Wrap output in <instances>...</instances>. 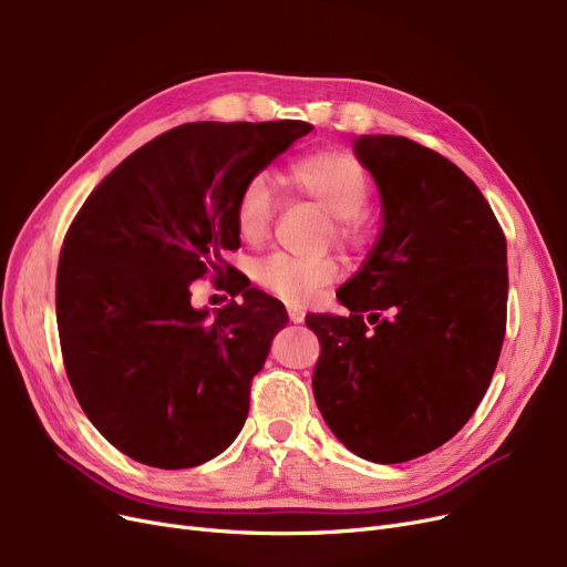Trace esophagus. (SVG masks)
<instances>
[{
    "label": "esophagus",
    "mask_w": 567,
    "mask_h": 567,
    "mask_svg": "<svg viewBox=\"0 0 567 567\" xmlns=\"http://www.w3.org/2000/svg\"><path fill=\"white\" fill-rule=\"evenodd\" d=\"M287 315H289V319H291V322L293 324H301L303 322V319H306V315H303V310L301 308H297V306H287Z\"/></svg>",
    "instance_id": "obj_1"
}]
</instances>
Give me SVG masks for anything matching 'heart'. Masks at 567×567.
Listing matches in <instances>:
<instances>
[{
  "instance_id": "b5f03b06",
  "label": "heart",
  "mask_w": 567,
  "mask_h": 567,
  "mask_svg": "<svg viewBox=\"0 0 567 567\" xmlns=\"http://www.w3.org/2000/svg\"><path fill=\"white\" fill-rule=\"evenodd\" d=\"M287 192L303 196L329 213L327 238L340 248L357 250L371 240L373 217L365 210L373 183L365 164L342 147H322L291 159L280 171ZM274 223V196L264 178H252L238 194L234 206V225L240 240L261 243ZM338 276L331 257L293 259L270 255L255 268L257 285L289 303H303L312 293Z\"/></svg>"
}]
</instances>
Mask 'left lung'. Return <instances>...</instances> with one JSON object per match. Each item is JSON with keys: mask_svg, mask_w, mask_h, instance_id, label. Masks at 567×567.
Returning a JSON list of instances; mask_svg holds the SVG:
<instances>
[{"mask_svg": "<svg viewBox=\"0 0 567 567\" xmlns=\"http://www.w3.org/2000/svg\"><path fill=\"white\" fill-rule=\"evenodd\" d=\"M384 229L336 297L308 315L322 342L312 391L344 447L375 463L433 452L471 420L507 324V240L480 187L405 136H361ZM373 323V328H368Z\"/></svg>", "mask_w": 567, "mask_h": 567, "instance_id": "1", "label": "left lung"}]
</instances>
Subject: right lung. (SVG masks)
<instances>
[{
    "label": "right lung",
    "mask_w": 567,
    "mask_h": 567,
    "mask_svg": "<svg viewBox=\"0 0 567 567\" xmlns=\"http://www.w3.org/2000/svg\"><path fill=\"white\" fill-rule=\"evenodd\" d=\"M310 130L303 120L187 122L117 164L69 225L55 285L66 378L94 429L130 458L181 471L243 429L287 312L223 252L240 245V189ZM208 275L241 293L215 318L188 303L190 280Z\"/></svg>",
    "instance_id": "right-lung-1"
}]
</instances>
